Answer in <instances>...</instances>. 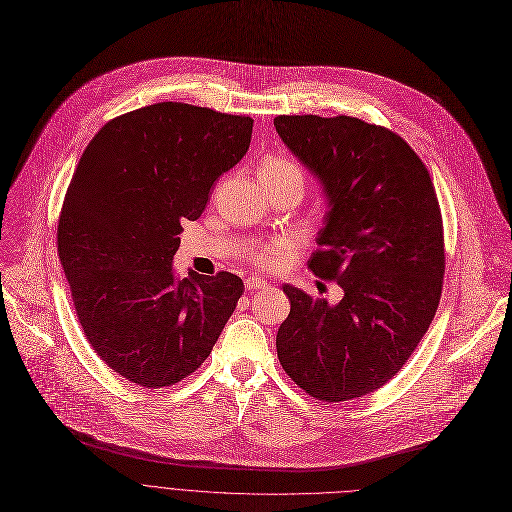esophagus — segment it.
<instances>
[{
	"label": "esophagus",
	"instance_id": "esophagus-1",
	"mask_svg": "<svg viewBox=\"0 0 512 512\" xmlns=\"http://www.w3.org/2000/svg\"><path fill=\"white\" fill-rule=\"evenodd\" d=\"M266 285H268V283H266L264 279H260V277H254V275L246 279V289H248V291H258V289H264Z\"/></svg>",
	"mask_w": 512,
	"mask_h": 512
}]
</instances>
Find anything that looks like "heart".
<instances>
[{"instance_id":"obj_1","label":"heart","mask_w":512,"mask_h":512,"mask_svg":"<svg viewBox=\"0 0 512 512\" xmlns=\"http://www.w3.org/2000/svg\"><path fill=\"white\" fill-rule=\"evenodd\" d=\"M283 175H299L304 179V171L302 167H299L295 161L287 159V157H279V155H273L262 161L260 165V177H283ZM291 239L289 237H281V239H275V242H268L264 246H258L254 252H252V260L262 266V268H275L279 266L289 250H291Z\"/></svg>"}]
</instances>
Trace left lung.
I'll list each match as a JSON object with an SVG mask.
<instances>
[{"label": "left lung", "mask_w": 512, "mask_h": 512, "mask_svg": "<svg viewBox=\"0 0 512 512\" xmlns=\"http://www.w3.org/2000/svg\"><path fill=\"white\" fill-rule=\"evenodd\" d=\"M275 128L328 196L308 268L345 291L328 306L283 287L279 362L318 401L370 395L399 374L438 310L446 262L432 177L399 134L364 119L279 115Z\"/></svg>", "instance_id": "obj_1"}]
</instances>
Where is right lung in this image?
Here are the masks:
<instances>
[{"mask_svg":"<svg viewBox=\"0 0 512 512\" xmlns=\"http://www.w3.org/2000/svg\"><path fill=\"white\" fill-rule=\"evenodd\" d=\"M254 119L188 103L117 115L88 142L57 223L82 333L144 388L177 384L213 351L244 283L221 270L175 281L182 223L248 153Z\"/></svg>","mask_w":512,"mask_h":512,"instance_id":"obj_1","label":"right lung"}]
</instances>
